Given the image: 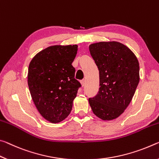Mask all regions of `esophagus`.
<instances>
[{"label":"esophagus","mask_w":159,"mask_h":159,"mask_svg":"<svg viewBox=\"0 0 159 159\" xmlns=\"http://www.w3.org/2000/svg\"><path fill=\"white\" fill-rule=\"evenodd\" d=\"M81 84L82 87H84L85 84H86V80H82L81 81Z\"/></svg>","instance_id":"34e87169"}]
</instances>
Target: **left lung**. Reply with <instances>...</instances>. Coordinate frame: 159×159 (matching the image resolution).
Returning a JSON list of instances; mask_svg holds the SVG:
<instances>
[{"instance_id":"obj_1","label":"left lung","mask_w":159,"mask_h":159,"mask_svg":"<svg viewBox=\"0 0 159 159\" xmlns=\"http://www.w3.org/2000/svg\"><path fill=\"white\" fill-rule=\"evenodd\" d=\"M99 70V91L89 98L93 113L103 120L116 119L129 106L139 82L136 56L124 44L102 41L89 45Z\"/></svg>"}]
</instances>
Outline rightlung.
<instances>
[{"label": "right lung", "instance_id": "right-lung-1", "mask_svg": "<svg viewBox=\"0 0 159 159\" xmlns=\"http://www.w3.org/2000/svg\"><path fill=\"white\" fill-rule=\"evenodd\" d=\"M77 45L51 46L36 54L28 69L27 82L39 113L52 123L66 119L71 112L80 83L72 66Z\"/></svg>", "mask_w": 159, "mask_h": 159}]
</instances>
